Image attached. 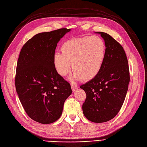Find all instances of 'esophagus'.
<instances>
[{"mask_svg": "<svg viewBox=\"0 0 147 147\" xmlns=\"http://www.w3.org/2000/svg\"><path fill=\"white\" fill-rule=\"evenodd\" d=\"M71 89L73 90V92H75L78 89V86L74 85V84H71Z\"/></svg>", "mask_w": 147, "mask_h": 147, "instance_id": "obj_1", "label": "esophagus"}]
</instances>
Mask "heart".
<instances>
[{"instance_id": "1", "label": "heart", "mask_w": 147, "mask_h": 147, "mask_svg": "<svg viewBox=\"0 0 147 147\" xmlns=\"http://www.w3.org/2000/svg\"><path fill=\"white\" fill-rule=\"evenodd\" d=\"M62 54L54 53L53 62L62 76L70 73L71 64L76 79L88 82L100 71L106 55V45L98 36L73 38L62 43Z\"/></svg>"}]
</instances>
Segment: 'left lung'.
I'll return each instance as SVG.
<instances>
[{
    "instance_id": "8db88e82",
    "label": "left lung",
    "mask_w": 147,
    "mask_h": 147,
    "mask_svg": "<svg viewBox=\"0 0 147 147\" xmlns=\"http://www.w3.org/2000/svg\"><path fill=\"white\" fill-rule=\"evenodd\" d=\"M104 38L106 55L97 76L80 86L86 97L83 112L93 123H104L113 119L123 105L130 80L128 61L119 43L109 34L98 32Z\"/></svg>"
}]
</instances>
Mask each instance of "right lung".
<instances>
[{"instance_id": "right-lung-1", "label": "right lung", "mask_w": 147, "mask_h": 147, "mask_svg": "<svg viewBox=\"0 0 147 147\" xmlns=\"http://www.w3.org/2000/svg\"><path fill=\"white\" fill-rule=\"evenodd\" d=\"M70 29L38 33L24 43L17 62L15 86L28 115L42 124L61 117L72 93L70 84L59 74L53 62L58 42Z\"/></svg>"}]
</instances>
